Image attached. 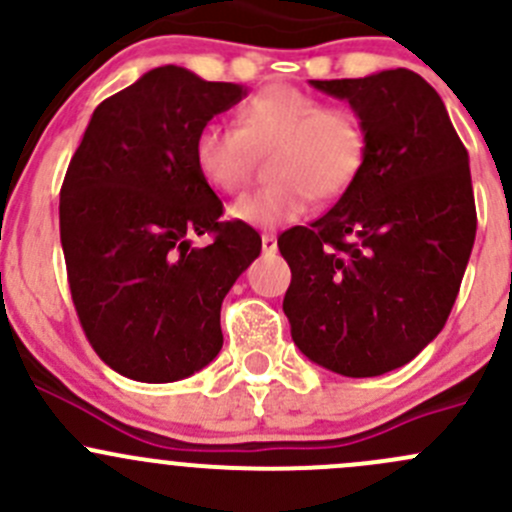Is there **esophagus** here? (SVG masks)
Returning <instances> with one entry per match:
<instances>
[{"mask_svg":"<svg viewBox=\"0 0 512 512\" xmlns=\"http://www.w3.org/2000/svg\"><path fill=\"white\" fill-rule=\"evenodd\" d=\"M262 250H265V255H275L277 235H272V232H262Z\"/></svg>","mask_w":512,"mask_h":512,"instance_id":"esophagus-1","label":"esophagus"}]
</instances>
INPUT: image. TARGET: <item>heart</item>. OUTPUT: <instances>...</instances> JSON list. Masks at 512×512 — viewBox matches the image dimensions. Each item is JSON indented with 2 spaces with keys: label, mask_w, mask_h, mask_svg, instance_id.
<instances>
[{
  "label": "heart",
  "mask_w": 512,
  "mask_h": 512,
  "mask_svg": "<svg viewBox=\"0 0 512 512\" xmlns=\"http://www.w3.org/2000/svg\"><path fill=\"white\" fill-rule=\"evenodd\" d=\"M237 128L210 121L195 133L193 160L218 193H235L250 178L257 153L270 151V185L245 193L227 215L252 227H280L302 218L312 195L334 200L349 190L366 153L356 113L324 106L294 86H267L237 106Z\"/></svg>",
  "instance_id": "b5f03b06"
}]
</instances>
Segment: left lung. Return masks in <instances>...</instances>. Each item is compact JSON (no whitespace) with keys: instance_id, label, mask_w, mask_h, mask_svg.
<instances>
[{"instance_id":"left-lung-1","label":"left lung","mask_w":512,"mask_h":512,"mask_svg":"<svg viewBox=\"0 0 512 512\" xmlns=\"http://www.w3.org/2000/svg\"><path fill=\"white\" fill-rule=\"evenodd\" d=\"M309 84L349 101L366 153L329 213L277 240L292 270L282 309L309 361L379 376L433 342L458 297L476 240L468 151L414 71Z\"/></svg>"}]
</instances>
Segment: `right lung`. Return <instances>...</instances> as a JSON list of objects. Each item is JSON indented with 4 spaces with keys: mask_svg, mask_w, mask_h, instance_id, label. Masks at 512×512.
<instances>
[{
    "mask_svg": "<svg viewBox=\"0 0 512 512\" xmlns=\"http://www.w3.org/2000/svg\"><path fill=\"white\" fill-rule=\"evenodd\" d=\"M247 89L158 66L98 103L61 185L71 299L94 352L133 381L185 379L223 349L220 307L260 255L250 225L220 223L195 133ZM208 231L214 242L193 248Z\"/></svg>",
    "mask_w": 512,
    "mask_h": 512,
    "instance_id": "1",
    "label": "right lung"
}]
</instances>
